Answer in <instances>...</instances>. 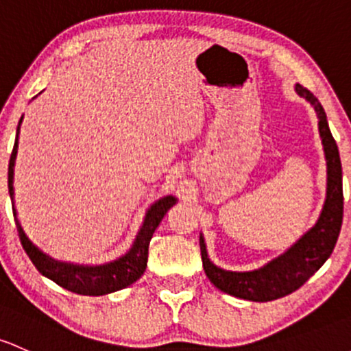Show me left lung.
<instances>
[{
    "instance_id": "obj_1",
    "label": "left lung",
    "mask_w": 351,
    "mask_h": 351,
    "mask_svg": "<svg viewBox=\"0 0 351 351\" xmlns=\"http://www.w3.org/2000/svg\"><path fill=\"white\" fill-rule=\"evenodd\" d=\"M294 90L311 104L318 116L319 138L326 160V198L316 223L286 252L254 271H227L213 264L206 252L204 234H200L202 263L206 278L217 289L241 300L267 302L300 289L326 263L340 235L343 222V182L338 146L331 136L326 112L318 99L300 84H296Z\"/></svg>"
}]
</instances>
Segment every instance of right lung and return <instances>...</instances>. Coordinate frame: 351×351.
<instances>
[{
  "mask_svg": "<svg viewBox=\"0 0 351 351\" xmlns=\"http://www.w3.org/2000/svg\"><path fill=\"white\" fill-rule=\"evenodd\" d=\"M21 121H23V117H21L20 123H18L16 139H14L13 153H11L8 165V191L11 205H13L14 222H16L21 245H23L25 252H27L29 259H32L33 265L38 269L40 274L49 278L50 281L58 284V286L64 287V289L72 291V293L75 294H84V296H104V294L116 293V291H121L124 289V287L131 286L132 282H136L143 274H145L147 264V247H149L151 237H153L154 230H156V227L160 225L161 220H163L166 212L178 202V198L173 197V195H166V197H161L160 200L154 202V204L146 210L145 220H143L141 227H139L138 234H136L134 242L129 247L128 252L123 254L121 257H117V259L110 261V263L77 264L55 259V257L43 252V250L40 249L36 243H33L32 239L25 234L23 227H21L20 220H18L16 208H14V161H16L18 134H20Z\"/></svg>",
  "mask_w": 351,
  "mask_h": 351,
  "instance_id": "add662e5",
  "label": "right lung"
}]
</instances>
